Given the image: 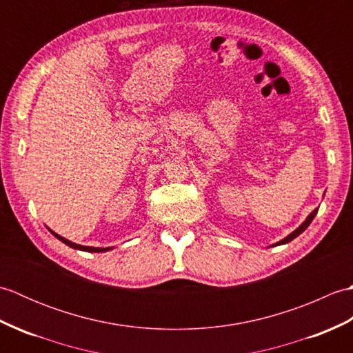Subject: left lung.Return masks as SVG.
<instances>
[{
	"label": "left lung",
	"instance_id": "1",
	"mask_svg": "<svg viewBox=\"0 0 353 353\" xmlns=\"http://www.w3.org/2000/svg\"><path fill=\"white\" fill-rule=\"evenodd\" d=\"M317 211H319V208L317 209H314V211L308 215V219H306L302 224H301V226H299L294 232H292V234H290L287 238H283V239H281V241L279 243H276L274 245H281V244H287V243H290V241H292V239H294L296 236H299V235H301L302 234V232L306 229V228H308L310 226V224H311V221L314 220V216H316V214H317Z\"/></svg>",
	"mask_w": 353,
	"mask_h": 353
}]
</instances>
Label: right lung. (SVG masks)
Wrapping results in <instances>:
<instances>
[{
	"label": "right lung",
	"mask_w": 353,
	"mask_h": 353,
	"mask_svg": "<svg viewBox=\"0 0 353 353\" xmlns=\"http://www.w3.org/2000/svg\"><path fill=\"white\" fill-rule=\"evenodd\" d=\"M51 234L54 235L57 239H61V241H62V243H65L66 245H70V247H72V249H77V250H83V252H108V250H110V247H106V249H101V247H88V245H80V244H76V243H71V241H68V239L63 238V236H61V235L54 234V232H51Z\"/></svg>",
	"instance_id": "add662e5"
}]
</instances>
